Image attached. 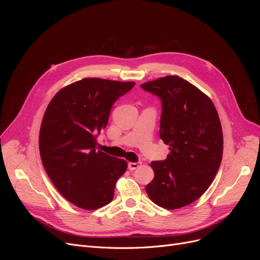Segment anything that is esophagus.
Returning a JSON list of instances; mask_svg holds the SVG:
<instances>
[{
    "instance_id": "34e87169",
    "label": "esophagus",
    "mask_w": 260,
    "mask_h": 260,
    "mask_svg": "<svg viewBox=\"0 0 260 260\" xmlns=\"http://www.w3.org/2000/svg\"><path fill=\"white\" fill-rule=\"evenodd\" d=\"M139 167H141V162H128V169L131 171L138 169Z\"/></svg>"
}]
</instances>
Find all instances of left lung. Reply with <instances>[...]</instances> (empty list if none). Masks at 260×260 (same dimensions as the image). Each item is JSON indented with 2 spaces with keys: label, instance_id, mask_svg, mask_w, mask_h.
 I'll return each instance as SVG.
<instances>
[{
  "label": "left lung",
  "instance_id": "1",
  "mask_svg": "<svg viewBox=\"0 0 260 260\" xmlns=\"http://www.w3.org/2000/svg\"><path fill=\"white\" fill-rule=\"evenodd\" d=\"M160 98V138L170 145L163 161H153L155 177L145 187L157 206L180 209L209 188L220 167L223 135L218 113L206 93L178 76L145 82Z\"/></svg>",
  "mask_w": 260,
  "mask_h": 260
}]
</instances>
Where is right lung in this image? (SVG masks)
<instances>
[{
  "instance_id": "right-lung-1",
  "label": "right lung",
  "mask_w": 260,
  "mask_h": 260,
  "mask_svg": "<svg viewBox=\"0 0 260 260\" xmlns=\"http://www.w3.org/2000/svg\"><path fill=\"white\" fill-rule=\"evenodd\" d=\"M135 82L85 78L59 90L49 102L39 135L43 167L60 194L84 210L102 208L114 198L125 160L97 151V135L109 112Z\"/></svg>"
}]
</instances>
